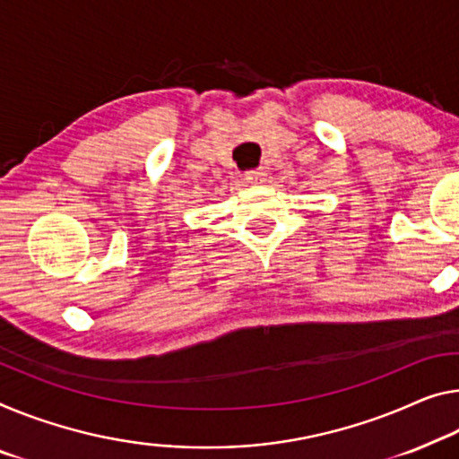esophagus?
<instances>
[{"label": "esophagus", "mask_w": 459, "mask_h": 459, "mask_svg": "<svg viewBox=\"0 0 459 459\" xmlns=\"http://www.w3.org/2000/svg\"><path fill=\"white\" fill-rule=\"evenodd\" d=\"M264 176H266V172L264 170H248L246 172V180L248 182H252V185H258V182H263L264 180Z\"/></svg>", "instance_id": "obj_1"}]
</instances>
